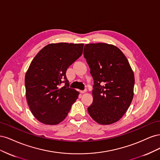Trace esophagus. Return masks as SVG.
<instances>
[{"mask_svg": "<svg viewBox=\"0 0 160 160\" xmlns=\"http://www.w3.org/2000/svg\"><path fill=\"white\" fill-rule=\"evenodd\" d=\"M87 89H85L84 90H83V91H80V93H86L87 92Z\"/></svg>", "mask_w": 160, "mask_h": 160, "instance_id": "34e87169", "label": "esophagus"}]
</instances>
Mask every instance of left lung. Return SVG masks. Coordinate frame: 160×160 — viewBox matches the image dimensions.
<instances>
[{
	"label": "left lung",
	"instance_id": "1",
	"mask_svg": "<svg viewBox=\"0 0 160 160\" xmlns=\"http://www.w3.org/2000/svg\"><path fill=\"white\" fill-rule=\"evenodd\" d=\"M83 55L94 80L89 114L101 125L117 122L133 98L135 78L127 58L117 47L106 43L85 45Z\"/></svg>",
	"mask_w": 160,
	"mask_h": 160
}]
</instances>
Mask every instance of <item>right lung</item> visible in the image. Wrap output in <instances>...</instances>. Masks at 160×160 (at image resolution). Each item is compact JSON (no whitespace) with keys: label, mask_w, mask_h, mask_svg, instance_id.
<instances>
[{"label":"right lung","mask_w":160,"mask_h":160,"mask_svg":"<svg viewBox=\"0 0 160 160\" xmlns=\"http://www.w3.org/2000/svg\"><path fill=\"white\" fill-rule=\"evenodd\" d=\"M84 44H49L37 53L26 72V98L40 122L57 125L67 117L79 92L69 88L67 68L83 53ZM64 85L62 88L60 85Z\"/></svg>","instance_id":"right-lung-1"}]
</instances>
